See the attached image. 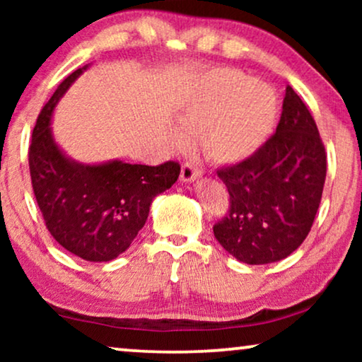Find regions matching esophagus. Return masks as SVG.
<instances>
[{
	"mask_svg": "<svg viewBox=\"0 0 362 362\" xmlns=\"http://www.w3.org/2000/svg\"><path fill=\"white\" fill-rule=\"evenodd\" d=\"M199 175H201L199 168L192 165V163H185V165L181 166V180L185 182H189L192 180H196V177Z\"/></svg>",
	"mask_w": 362,
	"mask_h": 362,
	"instance_id": "obj_1",
	"label": "esophagus"
}]
</instances>
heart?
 <instances>
[{"label":"heart","mask_w":362,"mask_h":362,"mask_svg":"<svg viewBox=\"0 0 362 362\" xmlns=\"http://www.w3.org/2000/svg\"><path fill=\"white\" fill-rule=\"evenodd\" d=\"M279 98L269 83L250 81L234 69H214L192 88L180 113L187 135H201V146L209 160L232 165L249 160L274 132ZM177 146L189 138L175 132Z\"/></svg>","instance_id":"b5f03b06"}]
</instances>
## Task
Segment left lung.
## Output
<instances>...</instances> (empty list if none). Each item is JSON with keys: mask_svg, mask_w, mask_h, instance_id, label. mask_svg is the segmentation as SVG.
Returning <instances> with one entry per match:
<instances>
[{"mask_svg": "<svg viewBox=\"0 0 362 362\" xmlns=\"http://www.w3.org/2000/svg\"><path fill=\"white\" fill-rule=\"evenodd\" d=\"M229 209L214 235L237 260L265 265L301 245L318 212L326 151L318 127L290 86L276 132L249 160L217 170Z\"/></svg>", "mask_w": 362, "mask_h": 362, "instance_id": "1", "label": "left lung"}]
</instances>
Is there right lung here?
<instances>
[{
  "label": "right lung",
  "instance_id": "1",
  "mask_svg": "<svg viewBox=\"0 0 362 362\" xmlns=\"http://www.w3.org/2000/svg\"><path fill=\"white\" fill-rule=\"evenodd\" d=\"M86 69L64 78L39 113L29 145V173L44 222L59 245L83 260L108 262L130 247L145 226L151 201L175 185L181 166L120 160L82 165L59 150L51 132L54 107Z\"/></svg>",
  "mask_w": 362,
  "mask_h": 362
}]
</instances>
